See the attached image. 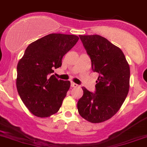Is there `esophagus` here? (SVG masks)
I'll return each instance as SVG.
<instances>
[{"label":"esophagus","mask_w":147,"mask_h":147,"mask_svg":"<svg viewBox=\"0 0 147 147\" xmlns=\"http://www.w3.org/2000/svg\"><path fill=\"white\" fill-rule=\"evenodd\" d=\"M71 86L74 87V88H76V87L78 86V84H76V83H71Z\"/></svg>","instance_id":"obj_1"}]
</instances>
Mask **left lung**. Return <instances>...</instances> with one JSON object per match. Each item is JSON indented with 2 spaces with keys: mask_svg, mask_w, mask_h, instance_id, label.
Instances as JSON below:
<instances>
[{
  "mask_svg": "<svg viewBox=\"0 0 147 147\" xmlns=\"http://www.w3.org/2000/svg\"><path fill=\"white\" fill-rule=\"evenodd\" d=\"M92 62L99 73L95 92L83 87V95L78 102V113L92 123H100L117 113L127 96L129 67L120 48L100 35H80Z\"/></svg>",
  "mask_w": 147,
  "mask_h": 147,
  "instance_id": "1",
  "label": "left lung"
}]
</instances>
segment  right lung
I'll return each mask as SVG.
<instances>
[{
  "instance_id": "right-lung-1",
  "label": "right lung",
  "mask_w": 147,
  "mask_h": 147,
  "mask_svg": "<svg viewBox=\"0 0 147 147\" xmlns=\"http://www.w3.org/2000/svg\"><path fill=\"white\" fill-rule=\"evenodd\" d=\"M78 39L75 35L49 34L29 45L18 62V92L36 116L48 117L59 111L70 82L51 75L54 69L61 67L63 56Z\"/></svg>"
}]
</instances>
